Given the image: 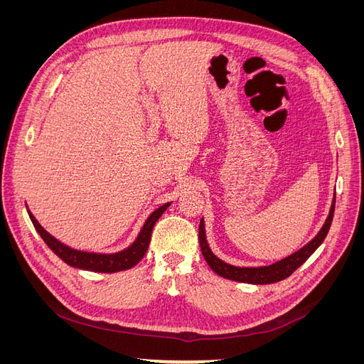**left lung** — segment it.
<instances>
[{
	"instance_id": "1",
	"label": "left lung",
	"mask_w": 364,
	"mask_h": 364,
	"mask_svg": "<svg viewBox=\"0 0 364 364\" xmlns=\"http://www.w3.org/2000/svg\"><path fill=\"white\" fill-rule=\"evenodd\" d=\"M334 208H336V196L333 199L331 208H329V214L325 220L322 229L318 230L317 235L311 241H308L304 247L291 253V255H289V257H285L277 262L270 264V266H258V267L232 266V264L225 262L223 259H220L217 255H214V252L208 245L206 232H205V222L202 218L200 226H199V241H200V249L203 253V258L206 259L208 266L211 267L218 274V277H223L226 279H232L237 282H246V284H255V285L273 284V282L282 281L285 278H289L297 267H301L302 264L313 255L316 249L323 243L328 230H329V228H331V223H333Z\"/></svg>"
}]
</instances>
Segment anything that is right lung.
<instances>
[{
  "label": "right lung",
  "mask_w": 364,
  "mask_h": 364,
  "mask_svg": "<svg viewBox=\"0 0 364 364\" xmlns=\"http://www.w3.org/2000/svg\"><path fill=\"white\" fill-rule=\"evenodd\" d=\"M171 202L165 203L159 206L158 209L153 211L149 218L146 220V223L142 225L139 234L136 240L132 243L129 247L115 252V253H95V252H83V250H77L73 249L67 245L60 243L58 238H54L51 234H48L46 229H43L38 220L35 218L30 213V209H27V213L30 215V220L33 226L38 230V234L41 238L46 241V245L56 253V255L63 261L67 262L68 266L75 267V269H82V270H91V272H100V273H115L121 270H127L132 269L134 266L142 259V257L146 255V252L150 245V238H151V230L155 228V223L158 222V218L164 214L165 209L170 206Z\"/></svg>",
  "instance_id": "add662e5"
}]
</instances>
